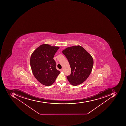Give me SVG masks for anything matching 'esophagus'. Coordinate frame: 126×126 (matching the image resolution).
I'll use <instances>...</instances> for the list:
<instances>
[{
  "label": "esophagus",
  "mask_w": 126,
  "mask_h": 126,
  "mask_svg": "<svg viewBox=\"0 0 126 126\" xmlns=\"http://www.w3.org/2000/svg\"><path fill=\"white\" fill-rule=\"evenodd\" d=\"M63 68H62V69L61 70V72H63Z\"/></svg>",
  "instance_id": "esophagus-1"
}]
</instances>
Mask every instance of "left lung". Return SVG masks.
<instances>
[{
  "label": "left lung",
  "instance_id": "1",
  "mask_svg": "<svg viewBox=\"0 0 126 126\" xmlns=\"http://www.w3.org/2000/svg\"><path fill=\"white\" fill-rule=\"evenodd\" d=\"M62 52L71 67V74L67 76L70 84L77 86L83 83L92 71L94 60L91 55L79 45L67 47Z\"/></svg>",
  "mask_w": 126,
  "mask_h": 126
}]
</instances>
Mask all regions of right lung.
Returning <instances> with one entry per match:
<instances>
[{
  "label": "right lung",
  "mask_w": 126,
  "mask_h": 126,
  "mask_svg": "<svg viewBox=\"0 0 126 126\" xmlns=\"http://www.w3.org/2000/svg\"><path fill=\"white\" fill-rule=\"evenodd\" d=\"M59 48L44 44L31 54L30 63L32 73L37 81L45 86L52 85L60 73L56 68V63L53 59Z\"/></svg>",
  "instance_id": "add662e5"
}]
</instances>
